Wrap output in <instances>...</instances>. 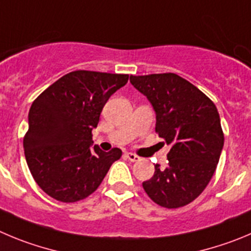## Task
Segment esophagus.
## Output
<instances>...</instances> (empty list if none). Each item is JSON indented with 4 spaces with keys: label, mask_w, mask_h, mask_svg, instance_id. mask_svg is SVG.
Wrapping results in <instances>:
<instances>
[{
    "label": "esophagus",
    "mask_w": 251,
    "mask_h": 251,
    "mask_svg": "<svg viewBox=\"0 0 251 251\" xmlns=\"http://www.w3.org/2000/svg\"><path fill=\"white\" fill-rule=\"evenodd\" d=\"M126 157H127L128 161H131V162H137V161H140L139 156L135 153H131V152H127V153H126Z\"/></svg>",
    "instance_id": "34e87169"
}]
</instances>
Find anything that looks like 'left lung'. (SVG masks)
<instances>
[{"instance_id":"left-lung-1","label":"left lung","mask_w":251,"mask_h":251,"mask_svg":"<svg viewBox=\"0 0 251 251\" xmlns=\"http://www.w3.org/2000/svg\"><path fill=\"white\" fill-rule=\"evenodd\" d=\"M130 81L152 104L156 132L171 146L167 166H154L142 187L161 207H184L204 191L219 162L224 133L217 107L175 73L131 75Z\"/></svg>"}]
</instances>
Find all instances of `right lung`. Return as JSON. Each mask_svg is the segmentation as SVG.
<instances>
[{
    "label": "right lung",
    "mask_w": 251,
    "mask_h": 251,
    "mask_svg": "<svg viewBox=\"0 0 251 251\" xmlns=\"http://www.w3.org/2000/svg\"><path fill=\"white\" fill-rule=\"evenodd\" d=\"M127 80V74L75 70L33 101L23 139L25 156L34 181L51 198L64 203L84 200L121 157L120 149H91V131L109 98Z\"/></svg>",
    "instance_id": "1"
}]
</instances>
